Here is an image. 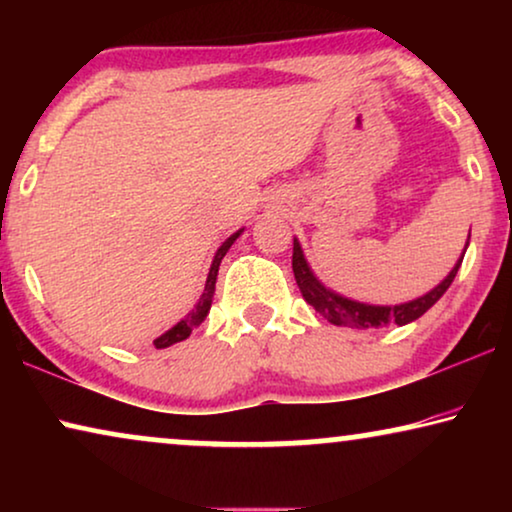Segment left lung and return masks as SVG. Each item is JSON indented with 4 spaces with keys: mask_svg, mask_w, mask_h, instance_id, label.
Masks as SVG:
<instances>
[{
    "mask_svg": "<svg viewBox=\"0 0 512 512\" xmlns=\"http://www.w3.org/2000/svg\"><path fill=\"white\" fill-rule=\"evenodd\" d=\"M461 261H464V256L459 258L450 275H447L443 282L436 286V289L426 293V296L410 300V303H403V305H391V307L356 303V300L342 298V296H338V293H333L331 289H326V286L312 275V270L305 261L303 249H300L298 240H293L291 265H293V275H296V284H298L300 293H303V298L321 314V317L328 319L335 326L377 328V326H387V324L405 326V324H410V321L422 317V314L429 310V307L436 305L440 296L450 289L454 277H457Z\"/></svg>",
    "mask_w": 512,
    "mask_h": 512,
    "instance_id": "left-lung-1",
    "label": "left lung"
}]
</instances>
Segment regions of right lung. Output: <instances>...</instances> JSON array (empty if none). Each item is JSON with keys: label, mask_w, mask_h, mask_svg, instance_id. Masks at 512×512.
Masks as SVG:
<instances>
[{"label": "right lung", "mask_w": 512, "mask_h": 512, "mask_svg": "<svg viewBox=\"0 0 512 512\" xmlns=\"http://www.w3.org/2000/svg\"><path fill=\"white\" fill-rule=\"evenodd\" d=\"M240 233H242V230H237L235 235H230L228 240L221 244V249L216 251V256H214V261H212V268H209V275H207L205 293H202V298L198 300V305H195V310L188 314L186 319H181L177 326H172L170 331L163 333V335H160V338L153 340V345H156L158 349H165V347H170V345H177V342H181V340H186L188 335L193 333V328L198 326V324H202V321H205L209 307H212V298H214V289H216V275H219L221 258L228 254L230 244H233L237 237H240Z\"/></svg>", "instance_id": "add662e5"}]
</instances>
